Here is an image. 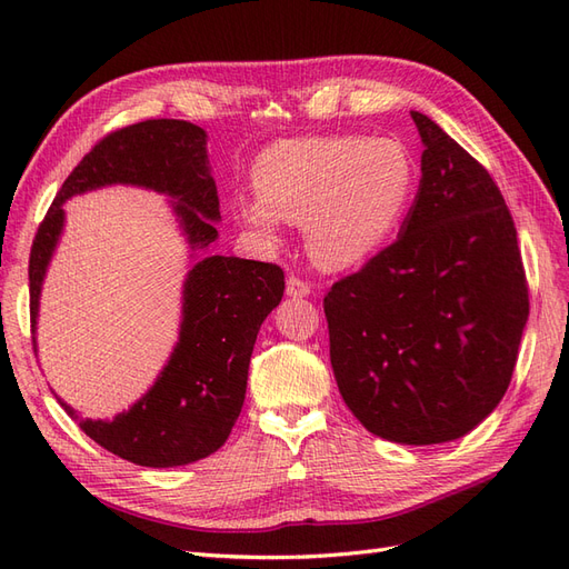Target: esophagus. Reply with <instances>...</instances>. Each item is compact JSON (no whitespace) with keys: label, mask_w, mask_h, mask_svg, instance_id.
I'll use <instances>...</instances> for the list:
<instances>
[{"label":"esophagus","mask_w":569,"mask_h":569,"mask_svg":"<svg viewBox=\"0 0 569 569\" xmlns=\"http://www.w3.org/2000/svg\"><path fill=\"white\" fill-rule=\"evenodd\" d=\"M308 295H311V282H306L303 278H299V274H289V278H287V297L301 299V297H308Z\"/></svg>","instance_id":"1"}]
</instances>
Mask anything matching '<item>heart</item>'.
Wrapping results in <instances>:
<instances>
[{
  "instance_id": "b5f03b06",
  "label": "heart",
  "mask_w": 569,
  "mask_h": 569,
  "mask_svg": "<svg viewBox=\"0 0 569 569\" xmlns=\"http://www.w3.org/2000/svg\"><path fill=\"white\" fill-rule=\"evenodd\" d=\"M253 184L258 194L237 203L247 228L278 239L284 218L306 220L313 256L343 268L366 261L399 230L416 194V166L396 140L303 137L268 147Z\"/></svg>"
}]
</instances>
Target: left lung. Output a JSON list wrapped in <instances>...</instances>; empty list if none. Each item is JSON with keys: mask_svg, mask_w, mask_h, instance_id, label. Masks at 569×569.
I'll return each instance as SVG.
<instances>
[{"mask_svg": "<svg viewBox=\"0 0 569 569\" xmlns=\"http://www.w3.org/2000/svg\"><path fill=\"white\" fill-rule=\"evenodd\" d=\"M401 234L322 299L343 403L399 443L468 435L503 399L529 316L518 230L489 170L432 118Z\"/></svg>", "mask_w": 569, "mask_h": 569, "instance_id": "obj_1", "label": "left lung"}]
</instances>
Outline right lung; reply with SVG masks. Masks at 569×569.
Masks as SVG:
<instances>
[{
    "label": "right lung",
    "mask_w": 569,
    "mask_h": 569,
    "mask_svg": "<svg viewBox=\"0 0 569 569\" xmlns=\"http://www.w3.org/2000/svg\"><path fill=\"white\" fill-rule=\"evenodd\" d=\"M113 182L149 187L178 199L176 213L192 249L216 242L218 192L206 161V132L199 126L151 118L104 134L66 178L32 239V335L44 270L63 228L61 203ZM282 295L280 266L234 256L203 258L189 270L180 341L157 385L111 422L80 420L82 432L113 456L144 468H173L218 451L244 406L256 335ZM61 406L78 420L71 406Z\"/></svg>",
    "instance_id": "right-lung-1"
}]
</instances>
